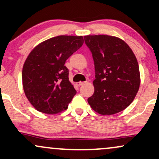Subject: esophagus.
I'll list each match as a JSON object with an SVG mask.
<instances>
[{"mask_svg":"<svg viewBox=\"0 0 159 159\" xmlns=\"http://www.w3.org/2000/svg\"><path fill=\"white\" fill-rule=\"evenodd\" d=\"M86 83V82H81V81H80V82H78L77 84H77L78 87H80V86H82V85H84V84Z\"/></svg>","mask_w":159,"mask_h":159,"instance_id":"1","label":"esophagus"}]
</instances>
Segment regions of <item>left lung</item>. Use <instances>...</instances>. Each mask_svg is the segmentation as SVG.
I'll list each match as a JSON object with an SVG mask.
<instances>
[{
  "label": "left lung",
  "instance_id": "obj_1",
  "mask_svg": "<svg viewBox=\"0 0 159 159\" xmlns=\"http://www.w3.org/2000/svg\"><path fill=\"white\" fill-rule=\"evenodd\" d=\"M95 66L94 93L87 102L102 115H112L130 105L140 87L139 66L123 39L108 35L85 36Z\"/></svg>",
  "mask_w": 159,
  "mask_h": 159
}]
</instances>
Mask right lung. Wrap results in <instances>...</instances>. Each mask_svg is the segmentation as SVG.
Wrapping results in <instances>:
<instances>
[{
  "label": "right lung",
  "mask_w": 159,
  "mask_h": 159,
  "mask_svg": "<svg viewBox=\"0 0 159 159\" xmlns=\"http://www.w3.org/2000/svg\"><path fill=\"white\" fill-rule=\"evenodd\" d=\"M83 36H58L37 45L22 69L23 89L38 111L56 114L68 108L76 94L66 61L82 46Z\"/></svg>",
  "instance_id": "1"
}]
</instances>
